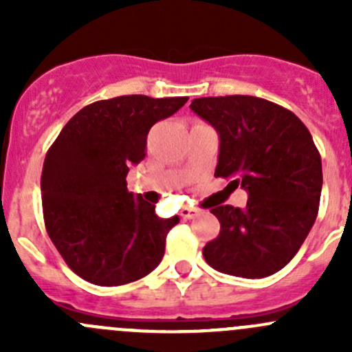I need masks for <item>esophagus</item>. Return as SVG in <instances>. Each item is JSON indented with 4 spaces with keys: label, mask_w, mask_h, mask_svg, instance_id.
I'll return each mask as SVG.
<instances>
[{
    "label": "esophagus",
    "mask_w": 352,
    "mask_h": 352,
    "mask_svg": "<svg viewBox=\"0 0 352 352\" xmlns=\"http://www.w3.org/2000/svg\"><path fill=\"white\" fill-rule=\"evenodd\" d=\"M196 214H197L196 208H189V206H186V208L180 209V216H182L184 219H190V218H194Z\"/></svg>",
    "instance_id": "1"
}]
</instances>
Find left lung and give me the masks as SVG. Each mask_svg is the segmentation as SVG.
Instances as JSON below:
<instances>
[{"mask_svg":"<svg viewBox=\"0 0 352 352\" xmlns=\"http://www.w3.org/2000/svg\"><path fill=\"white\" fill-rule=\"evenodd\" d=\"M190 109L219 134L214 177L247 190L243 209L214 206L219 235L202 248L223 274L267 278L296 255L318 214L322 160L291 110L250 95L194 98Z\"/></svg>","mask_w":352,"mask_h":352,"instance_id":"8db88e82","label":"left lung"}]
</instances>
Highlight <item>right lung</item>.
Returning <instances> with one entry per match:
<instances>
[{"instance_id":"obj_1","label":"right lung","mask_w":352,"mask_h":352,"mask_svg":"<svg viewBox=\"0 0 352 352\" xmlns=\"http://www.w3.org/2000/svg\"><path fill=\"white\" fill-rule=\"evenodd\" d=\"M187 97L122 95L74 113L49 148L41 190L45 228L67 267L97 286L150 274L179 216L160 218L155 204L127 190L126 177L146 156L151 126Z\"/></svg>"}]
</instances>
